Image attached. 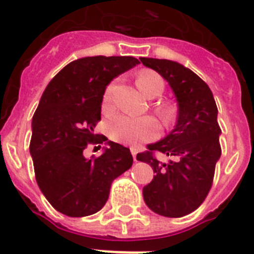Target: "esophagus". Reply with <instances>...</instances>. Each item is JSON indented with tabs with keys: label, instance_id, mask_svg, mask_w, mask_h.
<instances>
[{
	"label": "esophagus",
	"instance_id": "34e87169",
	"mask_svg": "<svg viewBox=\"0 0 254 254\" xmlns=\"http://www.w3.org/2000/svg\"><path fill=\"white\" fill-rule=\"evenodd\" d=\"M130 151H131V155H133L134 162H137V148L130 147Z\"/></svg>",
	"mask_w": 254,
	"mask_h": 254
}]
</instances>
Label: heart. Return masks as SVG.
<instances>
[{"instance_id":"obj_1","label":"heart","mask_w":254,"mask_h":254,"mask_svg":"<svg viewBox=\"0 0 254 254\" xmlns=\"http://www.w3.org/2000/svg\"><path fill=\"white\" fill-rule=\"evenodd\" d=\"M137 86L150 99L158 98L164 91V80L152 70H142L137 75ZM115 83H111L104 92V104L108 106L112 100ZM179 106L176 103L164 102L155 106L156 116L164 127H171L179 117ZM159 130L158 123L152 117H134L129 115H117L108 123L107 133L112 141L125 145H138L156 137Z\"/></svg>"}]
</instances>
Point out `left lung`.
<instances>
[{
	"label": "left lung",
	"mask_w": 254,
	"mask_h": 254,
	"mask_svg": "<svg viewBox=\"0 0 254 254\" xmlns=\"http://www.w3.org/2000/svg\"><path fill=\"white\" fill-rule=\"evenodd\" d=\"M141 63L170 83L180 109L174 130L137 155L156 174L143 187V199L154 213L180 218L198 209L213 185L222 154L218 108L209 86L190 69L170 60L141 57ZM156 152L173 160L159 162Z\"/></svg>",
	"instance_id": "obj_1"
}]
</instances>
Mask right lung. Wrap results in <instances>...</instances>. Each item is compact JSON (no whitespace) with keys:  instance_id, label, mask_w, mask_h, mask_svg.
<instances>
[{"instance_id":"obj_1","label":"right lung","mask_w":254,"mask_h":254,"mask_svg":"<svg viewBox=\"0 0 254 254\" xmlns=\"http://www.w3.org/2000/svg\"><path fill=\"white\" fill-rule=\"evenodd\" d=\"M130 56L75 60L56 74L32 117L30 152L35 177L45 198L61 214L87 216L106 205L112 181L133 164L130 150L95 134L109 82L138 65ZM109 148L86 160L88 144ZM96 148V147H95Z\"/></svg>"}]
</instances>
